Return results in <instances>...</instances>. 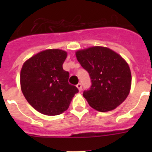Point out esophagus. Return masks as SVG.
I'll list each match as a JSON object with an SVG mask.
<instances>
[{"label": "esophagus", "mask_w": 152, "mask_h": 152, "mask_svg": "<svg viewBox=\"0 0 152 152\" xmlns=\"http://www.w3.org/2000/svg\"><path fill=\"white\" fill-rule=\"evenodd\" d=\"M76 87H77V89L79 90V91H80L81 90H82V85H81V84H80V83H79V84H77V85H76Z\"/></svg>", "instance_id": "obj_1"}]
</instances>
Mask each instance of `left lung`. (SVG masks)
<instances>
[{"instance_id":"left-lung-1","label":"left lung","mask_w":152,"mask_h":152,"mask_svg":"<svg viewBox=\"0 0 152 152\" xmlns=\"http://www.w3.org/2000/svg\"><path fill=\"white\" fill-rule=\"evenodd\" d=\"M76 57L91 77V88L83 96L92 108L107 112L126 100L131 88V72L119 54L107 47L94 46L77 51Z\"/></svg>"}]
</instances>
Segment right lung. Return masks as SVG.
I'll return each mask as SVG.
<instances>
[{"instance_id":"add662e5","label":"right lung","mask_w":152,"mask_h":152,"mask_svg":"<svg viewBox=\"0 0 152 152\" xmlns=\"http://www.w3.org/2000/svg\"><path fill=\"white\" fill-rule=\"evenodd\" d=\"M67 52L47 49L24 63L20 86L24 96L35 110L47 116H56L68 108L78 89L68 83L69 73L62 64Z\"/></svg>"}]
</instances>
